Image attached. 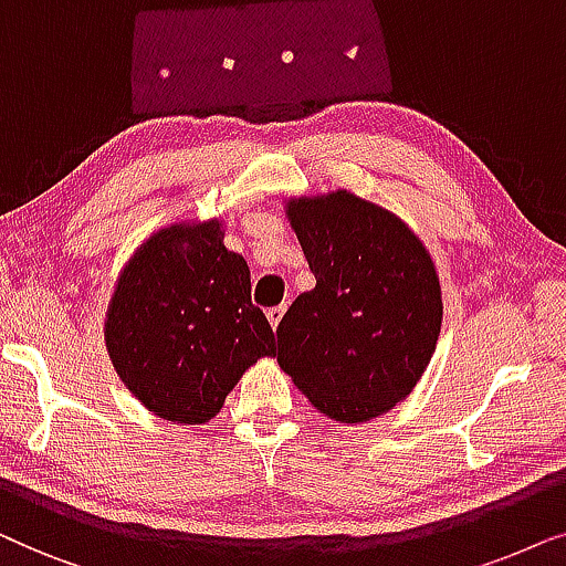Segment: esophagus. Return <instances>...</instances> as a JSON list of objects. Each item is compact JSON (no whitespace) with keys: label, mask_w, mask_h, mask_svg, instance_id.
I'll return each mask as SVG.
<instances>
[{"label":"esophagus","mask_w":566,"mask_h":566,"mask_svg":"<svg viewBox=\"0 0 566 566\" xmlns=\"http://www.w3.org/2000/svg\"><path fill=\"white\" fill-rule=\"evenodd\" d=\"M284 311H287V307H284V305H279V307H271V311L266 313V318H269L271 328H274V331H276V326H279V321H282Z\"/></svg>","instance_id":"1"}]
</instances>
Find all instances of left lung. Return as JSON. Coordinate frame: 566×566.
<instances>
[{
  "mask_svg": "<svg viewBox=\"0 0 566 566\" xmlns=\"http://www.w3.org/2000/svg\"><path fill=\"white\" fill-rule=\"evenodd\" d=\"M287 217L315 287L279 323V367L331 419L380 417L432 359L442 326L434 263L396 214L349 191L292 199Z\"/></svg>",
  "mask_w": 566,
  "mask_h": 566,
  "instance_id": "8db88e82",
  "label": "left lung"
}]
</instances>
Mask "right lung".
<instances>
[{"instance_id": "1", "label": "right lung", "mask_w": 566, "mask_h": 566, "mask_svg": "<svg viewBox=\"0 0 566 566\" xmlns=\"http://www.w3.org/2000/svg\"><path fill=\"white\" fill-rule=\"evenodd\" d=\"M105 344L124 386L178 424H205L276 336L251 303V269L220 222L172 224L134 253L113 292Z\"/></svg>"}]
</instances>
